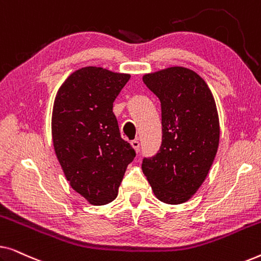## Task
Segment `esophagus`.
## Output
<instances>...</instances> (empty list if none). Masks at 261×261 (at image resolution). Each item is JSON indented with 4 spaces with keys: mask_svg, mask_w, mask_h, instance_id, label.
<instances>
[{
    "mask_svg": "<svg viewBox=\"0 0 261 261\" xmlns=\"http://www.w3.org/2000/svg\"><path fill=\"white\" fill-rule=\"evenodd\" d=\"M130 145L133 146V148L135 149V152H139V149H140V142L138 140H133L130 142Z\"/></svg>",
    "mask_w": 261,
    "mask_h": 261,
    "instance_id": "1",
    "label": "esophagus"
}]
</instances>
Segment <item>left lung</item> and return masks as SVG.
<instances>
[{"mask_svg":"<svg viewBox=\"0 0 261 261\" xmlns=\"http://www.w3.org/2000/svg\"><path fill=\"white\" fill-rule=\"evenodd\" d=\"M142 81L162 106L163 141L158 153L142 160V172L155 197L180 204L196 194L215 159L220 122L208 84L195 71L173 66Z\"/></svg>","mask_w":261,"mask_h":261,"instance_id":"1","label":"left lung"}]
</instances>
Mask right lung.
Masks as SVG:
<instances>
[{
  "label": "right lung",
  "mask_w": 261,
  "mask_h": 261,
  "mask_svg": "<svg viewBox=\"0 0 261 261\" xmlns=\"http://www.w3.org/2000/svg\"><path fill=\"white\" fill-rule=\"evenodd\" d=\"M130 74L88 66L59 88L52 113V139L71 188L90 204L116 198L135 151L120 135L113 103Z\"/></svg>",
  "instance_id": "obj_1"
}]
</instances>
